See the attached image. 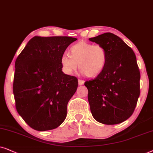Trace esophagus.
<instances>
[{
  "label": "esophagus",
  "instance_id": "1",
  "mask_svg": "<svg viewBox=\"0 0 153 153\" xmlns=\"http://www.w3.org/2000/svg\"><path fill=\"white\" fill-rule=\"evenodd\" d=\"M84 83H85V81L84 80H80V79H79V80H78V84H79V85H84Z\"/></svg>",
  "mask_w": 153,
  "mask_h": 153
}]
</instances>
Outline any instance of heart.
Wrapping results in <instances>:
<instances>
[{
    "mask_svg": "<svg viewBox=\"0 0 153 153\" xmlns=\"http://www.w3.org/2000/svg\"><path fill=\"white\" fill-rule=\"evenodd\" d=\"M106 50L100 45L79 42L70 48V54L61 56V65L64 73L71 75L79 68L88 77H95L102 72L106 64Z\"/></svg>",
    "mask_w": 153,
    "mask_h": 153,
    "instance_id": "obj_1",
    "label": "heart"
}]
</instances>
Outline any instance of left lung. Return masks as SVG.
I'll return each mask as SVG.
<instances>
[{
    "label": "left lung",
    "instance_id": "left-lung-1",
    "mask_svg": "<svg viewBox=\"0 0 153 153\" xmlns=\"http://www.w3.org/2000/svg\"><path fill=\"white\" fill-rule=\"evenodd\" d=\"M106 50L104 69L94 80L87 81L91 113L104 125H116L133 114L140 95V71L132 49L120 38L105 33L89 38Z\"/></svg>",
    "mask_w": 153,
    "mask_h": 153
}]
</instances>
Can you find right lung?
<instances>
[{
	"label": "right lung",
	"mask_w": 153,
	"mask_h": 153,
	"mask_svg": "<svg viewBox=\"0 0 153 153\" xmlns=\"http://www.w3.org/2000/svg\"><path fill=\"white\" fill-rule=\"evenodd\" d=\"M76 40L68 36H34L16 59V109L33 129H54L66 119L67 104L78 82L75 77L64 73L60 59Z\"/></svg>",
	"instance_id": "obj_1"
}]
</instances>
